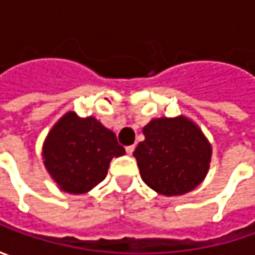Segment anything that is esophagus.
I'll return each instance as SVG.
<instances>
[{
  "mask_svg": "<svg viewBox=\"0 0 255 255\" xmlns=\"http://www.w3.org/2000/svg\"><path fill=\"white\" fill-rule=\"evenodd\" d=\"M133 152H134V144H130V146L126 147V153H128V154H132Z\"/></svg>",
  "mask_w": 255,
  "mask_h": 255,
  "instance_id": "34e87169",
  "label": "esophagus"
}]
</instances>
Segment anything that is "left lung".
Wrapping results in <instances>:
<instances>
[{
    "label": "left lung",
    "mask_w": 255,
    "mask_h": 255,
    "mask_svg": "<svg viewBox=\"0 0 255 255\" xmlns=\"http://www.w3.org/2000/svg\"><path fill=\"white\" fill-rule=\"evenodd\" d=\"M144 140L133 156L142 180L163 196H181L207 176L211 144L201 129L186 116L156 118L143 128Z\"/></svg>",
    "instance_id": "8db88e82"
}]
</instances>
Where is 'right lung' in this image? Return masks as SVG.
Returning a JSON list of instances; mask_svg holds the SVG:
<instances>
[{"instance_id":"right-lung-1","label":"right lung","mask_w":255,"mask_h":255,"mask_svg":"<svg viewBox=\"0 0 255 255\" xmlns=\"http://www.w3.org/2000/svg\"><path fill=\"white\" fill-rule=\"evenodd\" d=\"M125 154L116 134L96 118L66 112L52 126L42 146L44 166L56 186L85 194L106 177L113 157Z\"/></svg>"}]
</instances>
